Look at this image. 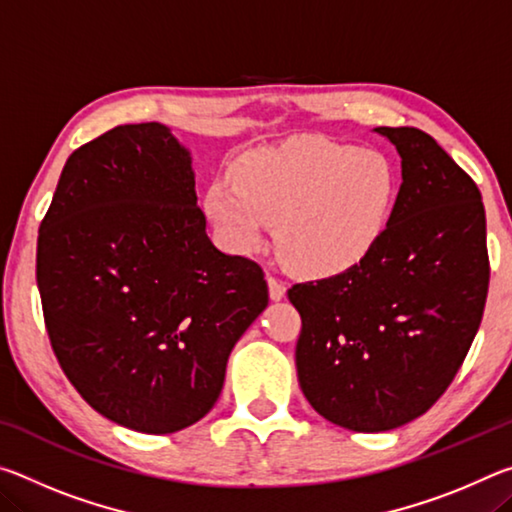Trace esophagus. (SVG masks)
I'll return each instance as SVG.
<instances>
[{"instance_id": "34e87169", "label": "esophagus", "mask_w": 512, "mask_h": 512, "mask_svg": "<svg viewBox=\"0 0 512 512\" xmlns=\"http://www.w3.org/2000/svg\"><path fill=\"white\" fill-rule=\"evenodd\" d=\"M268 293H271V300H282L284 293H287V287H284L282 280H277V277L268 275Z\"/></svg>"}]
</instances>
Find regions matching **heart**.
<instances>
[{
	"label": "heart",
	"instance_id": "heart-1",
	"mask_svg": "<svg viewBox=\"0 0 512 512\" xmlns=\"http://www.w3.org/2000/svg\"><path fill=\"white\" fill-rule=\"evenodd\" d=\"M235 178H216L205 194V210L225 241L250 253L275 225L284 264L309 275L363 262L391 223L400 185L388 155L327 137L248 151Z\"/></svg>",
	"mask_w": 512,
	"mask_h": 512
}]
</instances>
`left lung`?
<instances>
[{"instance_id": "left-lung-1", "label": "left lung", "mask_w": 512, "mask_h": 512, "mask_svg": "<svg viewBox=\"0 0 512 512\" xmlns=\"http://www.w3.org/2000/svg\"><path fill=\"white\" fill-rule=\"evenodd\" d=\"M402 158L391 223L339 275L293 284L300 388L325 420L375 433L427 413L481 325L490 262L474 180L420 128H375Z\"/></svg>"}]
</instances>
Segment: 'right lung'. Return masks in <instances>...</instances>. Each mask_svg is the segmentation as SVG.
Returning <instances> with one entry per match:
<instances>
[{"label": "right lung", "instance_id": "1", "mask_svg": "<svg viewBox=\"0 0 512 512\" xmlns=\"http://www.w3.org/2000/svg\"><path fill=\"white\" fill-rule=\"evenodd\" d=\"M194 185L167 126H117L69 155L40 223L51 348L83 400L133 431L210 413L232 348L268 305L262 266L207 237Z\"/></svg>", "mask_w": 512, "mask_h": 512}]
</instances>
